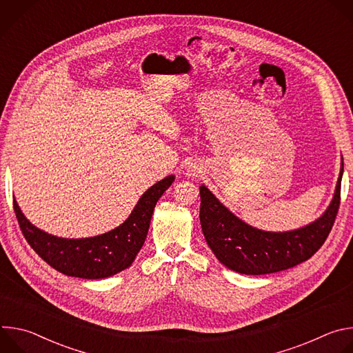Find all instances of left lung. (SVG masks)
Wrapping results in <instances>:
<instances>
[{
  "label": "left lung",
  "instance_id": "left-lung-1",
  "mask_svg": "<svg viewBox=\"0 0 353 353\" xmlns=\"http://www.w3.org/2000/svg\"><path fill=\"white\" fill-rule=\"evenodd\" d=\"M341 165L334 198L314 222L289 232H265L244 223L205 187H199V221L205 240L221 264L245 275H264L309 260L327 240L341 203Z\"/></svg>",
  "mask_w": 353,
  "mask_h": 353
}]
</instances>
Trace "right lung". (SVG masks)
I'll list each match as a JSON object with an SVG mask.
<instances>
[{
  "label": "right lung",
  "mask_w": 353,
  "mask_h": 353,
  "mask_svg": "<svg viewBox=\"0 0 353 353\" xmlns=\"http://www.w3.org/2000/svg\"><path fill=\"white\" fill-rule=\"evenodd\" d=\"M173 181L172 174L148 188L124 223L94 237L63 239L48 234L25 218L15 199L14 211L26 241L50 267L68 276L102 279L132 264L145 243L158 199Z\"/></svg>",
  "instance_id": "add662e5"
}]
</instances>
